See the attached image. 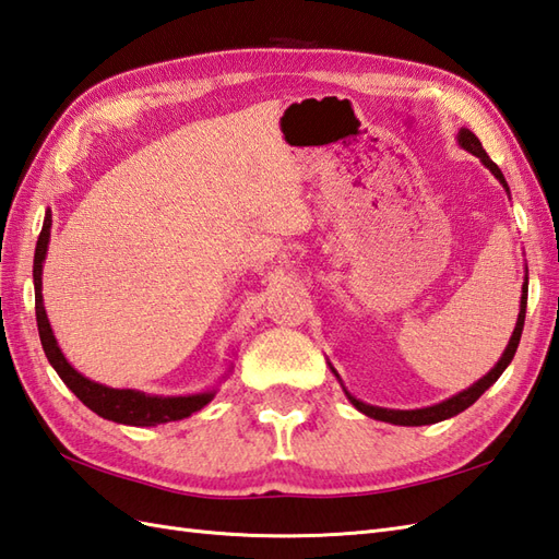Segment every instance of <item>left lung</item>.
<instances>
[{"instance_id":"obj_1","label":"left lung","mask_w":559,"mask_h":559,"mask_svg":"<svg viewBox=\"0 0 559 559\" xmlns=\"http://www.w3.org/2000/svg\"><path fill=\"white\" fill-rule=\"evenodd\" d=\"M457 140H460V145L466 150V152H472V154H476L478 159H481L490 171H492V176H496L500 183L508 188V180H504V176H502V171L498 168V164L492 162L488 154H486V150H484V145H481V140H478L472 131H466V128H462L460 131V135H457ZM510 192V190H508ZM526 295H528V281H526V285L522 288V309H519V319H516V326H514V333H512V338H510V345H508V349H504L502 353V357H500V361L496 367H492L481 381H476L472 388H466V391H462L460 395H455V397H450V400H445V402H440V405H433V407H426V409H409V412H405V409H381V407H371V405H365V402H359V400H355L353 395L347 393V397H349V402H353V405L359 409V412H365L367 417H371V419H379V421H391V424H400V426H424V424H436V421H443V419H450V417H455V414H460V412H464L466 407H472L474 402L481 397L488 388L496 383L498 379H500V373L508 369V365L512 361V357H514V353H516V345H519V338H522V331H524V319H526Z\"/></svg>"}]
</instances>
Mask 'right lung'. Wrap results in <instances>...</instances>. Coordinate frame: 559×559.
Masks as SVG:
<instances>
[{
  "mask_svg": "<svg viewBox=\"0 0 559 559\" xmlns=\"http://www.w3.org/2000/svg\"><path fill=\"white\" fill-rule=\"evenodd\" d=\"M49 228H51V212L45 214V224L40 230V238H37L35 259H33V281H35V319H37V331H40V343L49 365L57 369L61 381L67 383L73 395L83 402L85 407L99 414L102 419H109L116 424H128V426H157L166 421L186 419L192 412L202 409L206 402L212 400V393L202 395H188V397H159V395H145L140 391H119V388H107L102 383H95L85 379V376L78 373L67 357L61 355V349L51 335L49 321L43 307V262L47 254V242H49Z\"/></svg>",
  "mask_w": 559,
  "mask_h": 559,
  "instance_id": "right-lung-1",
  "label": "right lung"
}]
</instances>
